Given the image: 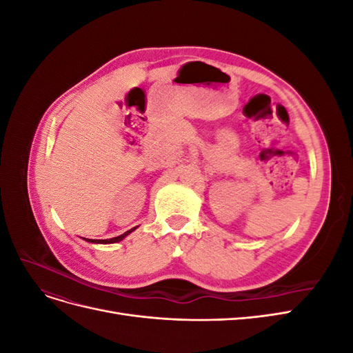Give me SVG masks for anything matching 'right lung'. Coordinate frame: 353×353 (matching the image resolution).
Returning <instances> with one entry per match:
<instances>
[{
  "mask_svg": "<svg viewBox=\"0 0 353 353\" xmlns=\"http://www.w3.org/2000/svg\"><path fill=\"white\" fill-rule=\"evenodd\" d=\"M135 228H132V230H130V231H126V232H123L122 236H117V237H113V239H109V240H91V239H83L85 241H88V243H95V244H112V243H119V241H122L126 236H130V234L134 231Z\"/></svg>",
  "mask_w": 353,
  "mask_h": 353,
  "instance_id": "1",
  "label": "right lung"
}]
</instances>
